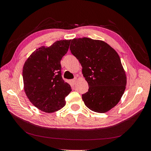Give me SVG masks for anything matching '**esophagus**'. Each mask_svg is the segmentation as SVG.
Wrapping results in <instances>:
<instances>
[{
    "instance_id": "1",
    "label": "esophagus",
    "mask_w": 151,
    "mask_h": 151,
    "mask_svg": "<svg viewBox=\"0 0 151 151\" xmlns=\"http://www.w3.org/2000/svg\"><path fill=\"white\" fill-rule=\"evenodd\" d=\"M77 77H75L74 79L72 80V83L74 84H76V83H77Z\"/></svg>"
}]
</instances>
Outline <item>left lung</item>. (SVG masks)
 I'll return each instance as SVG.
<instances>
[{"mask_svg":"<svg viewBox=\"0 0 151 151\" xmlns=\"http://www.w3.org/2000/svg\"><path fill=\"white\" fill-rule=\"evenodd\" d=\"M70 50L89 85L88 92L82 95L85 105L97 113L110 110L120 101L127 85L118 54L103 41L89 38L72 40Z\"/></svg>","mask_w":151,"mask_h":151,"instance_id":"obj_1","label":"left lung"}]
</instances>
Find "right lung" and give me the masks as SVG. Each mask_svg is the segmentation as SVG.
Returning <instances> with one entry per match:
<instances>
[{
    "mask_svg": "<svg viewBox=\"0 0 151 151\" xmlns=\"http://www.w3.org/2000/svg\"><path fill=\"white\" fill-rule=\"evenodd\" d=\"M70 41H57L48 47H41L24 63V92L30 102L41 111L53 113L60 109L65 105V98L72 91L62 79L60 64Z\"/></svg>",
    "mask_w": 151,
    "mask_h": 151,
    "instance_id": "right-lung-1",
    "label": "right lung"
}]
</instances>
